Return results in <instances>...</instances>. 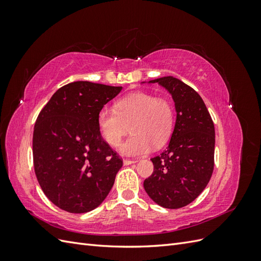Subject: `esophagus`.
<instances>
[{"instance_id":"1","label":"esophagus","mask_w":261,"mask_h":261,"mask_svg":"<svg viewBox=\"0 0 261 261\" xmlns=\"http://www.w3.org/2000/svg\"><path fill=\"white\" fill-rule=\"evenodd\" d=\"M133 163H136V161L135 160H128V159H125L123 161L124 165H129V164H133Z\"/></svg>"}]
</instances>
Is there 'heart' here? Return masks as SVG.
Returning a JSON list of instances; mask_svg holds the SVG:
<instances>
[{
    "instance_id": "1",
    "label": "heart",
    "mask_w": 261,
    "mask_h": 261,
    "mask_svg": "<svg viewBox=\"0 0 261 261\" xmlns=\"http://www.w3.org/2000/svg\"><path fill=\"white\" fill-rule=\"evenodd\" d=\"M98 129L106 143L116 147L130 126L132 135L118 148L123 155L140 156L159 148L171 135L174 111L167 99L151 93L136 92L116 102L115 110L101 109Z\"/></svg>"
}]
</instances>
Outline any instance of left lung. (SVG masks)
Segmentation results:
<instances>
[{
    "mask_svg": "<svg viewBox=\"0 0 261 261\" xmlns=\"http://www.w3.org/2000/svg\"><path fill=\"white\" fill-rule=\"evenodd\" d=\"M167 89L176 120L168 148L152 158L153 173L145 179L148 196L159 206L178 209L198 197L215 167V125L201 97L173 76L150 81Z\"/></svg>",
    "mask_w": 261,
    "mask_h": 261,
    "instance_id": "1",
    "label": "left lung"
}]
</instances>
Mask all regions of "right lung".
Listing matches in <instances>:
<instances>
[{
    "label": "right lung",
    "mask_w": 261,
    "mask_h": 261,
    "mask_svg": "<svg viewBox=\"0 0 261 261\" xmlns=\"http://www.w3.org/2000/svg\"><path fill=\"white\" fill-rule=\"evenodd\" d=\"M122 87L74 82L55 92L39 114L34 165L44 195L55 206L85 213L102 203L123 165L98 129L100 110Z\"/></svg>",
    "instance_id": "obj_1"
}]
</instances>
